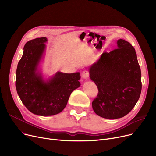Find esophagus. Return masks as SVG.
Masks as SVG:
<instances>
[{
    "instance_id": "esophagus-1",
    "label": "esophagus",
    "mask_w": 156,
    "mask_h": 156,
    "mask_svg": "<svg viewBox=\"0 0 156 156\" xmlns=\"http://www.w3.org/2000/svg\"><path fill=\"white\" fill-rule=\"evenodd\" d=\"M89 76V73L87 70H84L82 72V74H81V77H82L83 79H87Z\"/></svg>"
}]
</instances>
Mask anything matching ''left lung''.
I'll list each match as a JSON object with an SVG mask.
<instances>
[{
	"instance_id": "8db88e82",
	"label": "left lung",
	"mask_w": 156,
	"mask_h": 156,
	"mask_svg": "<svg viewBox=\"0 0 156 156\" xmlns=\"http://www.w3.org/2000/svg\"><path fill=\"white\" fill-rule=\"evenodd\" d=\"M117 45L118 48L104 52L89 68L90 78L99 90L93 109L98 116L109 119L128 114L142 90L141 70L134 47L122 39Z\"/></svg>"
}]
</instances>
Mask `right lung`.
<instances>
[{
	"mask_svg": "<svg viewBox=\"0 0 156 156\" xmlns=\"http://www.w3.org/2000/svg\"><path fill=\"white\" fill-rule=\"evenodd\" d=\"M47 39L37 38L28 41L16 69V88L23 104L38 116H53L66 105L74 90L80 86V73L57 72L45 81L38 71Z\"/></svg>",
	"mask_w": 156,
	"mask_h": 156,
	"instance_id": "obj_1",
	"label": "right lung"
}]
</instances>
